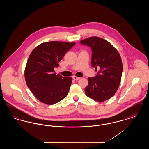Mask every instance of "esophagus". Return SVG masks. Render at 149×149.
<instances>
[{"label":"esophagus","mask_w":149,"mask_h":149,"mask_svg":"<svg viewBox=\"0 0 149 149\" xmlns=\"http://www.w3.org/2000/svg\"><path fill=\"white\" fill-rule=\"evenodd\" d=\"M72 79H73L74 80H78L79 79H80V77H75V76H73V77H72Z\"/></svg>","instance_id":"esophagus-1"}]
</instances>
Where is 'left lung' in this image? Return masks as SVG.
Listing matches in <instances>:
<instances>
[{"mask_svg": "<svg viewBox=\"0 0 149 149\" xmlns=\"http://www.w3.org/2000/svg\"><path fill=\"white\" fill-rule=\"evenodd\" d=\"M80 42L91 47L92 66L95 71L99 70L95 77L88 78L86 95L101 102L110 99L118 88L123 70L118 52L110 43L98 37H89Z\"/></svg>", "mask_w": 149, "mask_h": 149, "instance_id": "1", "label": "left lung"}]
</instances>
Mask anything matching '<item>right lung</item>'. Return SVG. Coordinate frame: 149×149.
I'll return each instance as SVG.
<instances>
[{"instance_id":"right-lung-1","label":"right lung","mask_w":149,"mask_h":149,"mask_svg":"<svg viewBox=\"0 0 149 149\" xmlns=\"http://www.w3.org/2000/svg\"><path fill=\"white\" fill-rule=\"evenodd\" d=\"M75 42L50 41L43 43L32 51L26 64L24 75L29 89L36 97L47 104H54L65 98L71 77L56 75L54 69Z\"/></svg>"}]
</instances>
